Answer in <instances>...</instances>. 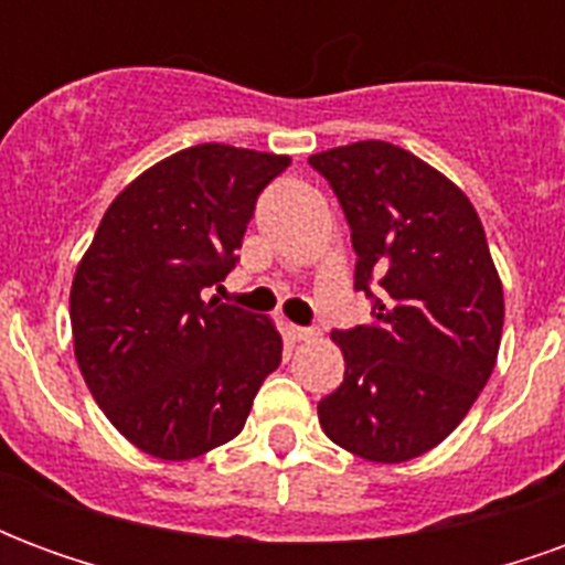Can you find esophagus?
Returning a JSON list of instances; mask_svg holds the SVG:
<instances>
[{
  "label": "esophagus",
  "instance_id": "obj_1",
  "mask_svg": "<svg viewBox=\"0 0 565 565\" xmlns=\"http://www.w3.org/2000/svg\"><path fill=\"white\" fill-rule=\"evenodd\" d=\"M287 335L294 339V342H315L320 335V330L315 327H296V323H287Z\"/></svg>",
  "mask_w": 565,
  "mask_h": 565
}]
</instances>
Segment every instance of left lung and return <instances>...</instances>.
Here are the masks:
<instances>
[{
    "mask_svg": "<svg viewBox=\"0 0 565 565\" xmlns=\"http://www.w3.org/2000/svg\"><path fill=\"white\" fill-rule=\"evenodd\" d=\"M308 162L339 196L354 287L372 299V323L332 332L344 381L320 399V426L363 460H415L457 429L497 366L505 302L484 226L460 186L391 141Z\"/></svg>",
    "mask_w": 565,
    "mask_h": 565,
    "instance_id": "8db88e82",
    "label": "left lung"
}]
</instances>
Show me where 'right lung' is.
I'll return each instance as SVG.
<instances>
[{"label":"right lung","instance_id":"1","mask_svg":"<svg viewBox=\"0 0 565 565\" xmlns=\"http://www.w3.org/2000/svg\"><path fill=\"white\" fill-rule=\"evenodd\" d=\"M290 157L196 145L108 205L78 263L68 315L81 375L105 417L160 460H193L242 433L281 363L269 318L205 287L235 266L257 196Z\"/></svg>","mask_w":565,"mask_h":565}]
</instances>
